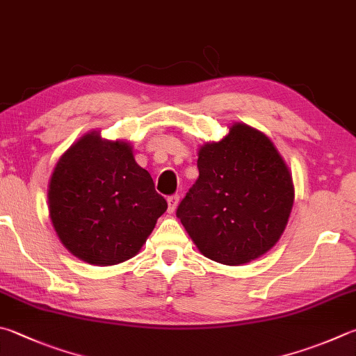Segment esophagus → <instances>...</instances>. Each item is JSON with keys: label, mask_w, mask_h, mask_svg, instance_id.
I'll return each mask as SVG.
<instances>
[{"label": "esophagus", "mask_w": 356, "mask_h": 356, "mask_svg": "<svg viewBox=\"0 0 356 356\" xmlns=\"http://www.w3.org/2000/svg\"><path fill=\"white\" fill-rule=\"evenodd\" d=\"M179 195H172V196H168V211L172 213L174 210L177 209V204H179Z\"/></svg>", "instance_id": "obj_1"}]
</instances>
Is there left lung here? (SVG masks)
Returning a JSON list of instances; mask_svg holds the SVG:
<instances>
[{
	"label": "left lung",
	"instance_id": "1",
	"mask_svg": "<svg viewBox=\"0 0 356 356\" xmlns=\"http://www.w3.org/2000/svg\"><path fill=\"white\" fill-rule=\"evenodd\" d=\"M199 177L176 215L200 254L240 266L279 241L294 202L293 177L273 141L243 122L200 146Z\"/></svg>",
	"mask_w": 356,
	"mask_h": 356
}]
</instances>
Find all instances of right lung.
Here are the masks:
<instances>
[{
    "label": "right lung",
    "mask_w": 356,
    "mask_h": 356,
    "mask_svg": "<svg viewBox=\"0 0 356 356\" xmlns=\"http://www.w3.org/2000/svg\"><path fill=\"white\" fill-rule=\"evenodd\" d=\"M49 218L81 260L112 266L138 254L168 204L127 141L86 134L57 161L48 188Z\"/></svg>",
    "instance_id": "right-lung-1"
}]
</instances>
